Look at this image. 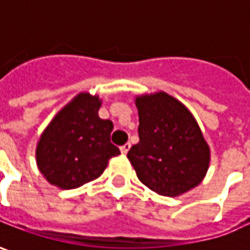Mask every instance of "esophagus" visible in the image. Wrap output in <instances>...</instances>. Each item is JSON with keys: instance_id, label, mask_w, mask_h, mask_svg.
I'll return each mask as SVG.
<instances>
[{"instance_id": "34e87169", "label": "esophagus", "mask_w": 250, "mask_h": 250, "mask_svg": "<svg viewBox=\"0 0 250 250\" xmlns=\"http://www.w3.org/2000/svg\"><path fill=\"white\" fill-rule=\"evenodd\" d=\"M129 150H130V143H126V145L121 146V152H122V154H128Z\"/></svg>"}]
</instances>
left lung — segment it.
<instances>
[{
    "mask_svg": "<svg viewBox=\"0 0 250 250\" xmlns=\"http://www.w3.org/2000/svg\"><path fill=\"white\" fill-rule=\"evenodd\" d=\"M139 143L128 158L142 183L165 197L198 186L210 161L209 146L187 107L165 92L136 98Z\"/></svg>",
    "mask_w": 250,
    "mask_h": 250,
    "instance_id": "left-lung-1",
    "label": "left lung"
}]
</instances>
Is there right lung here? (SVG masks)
Here are the masks:
<instances>
[{
    "instance_id": "add662e5",
    "label": "right lung",
    "mask_w": 250,
    "mask_h": 250,
    "mask_svg": "<svg viewBox=\"0 0 250 250\" xmlns=\"http://www.w3.org/2000/svg\"><path fill=\"white\" fill-rule=\"evenodd\" d=\"M102 100L77 95L59 111L37 145V165L45 179L63 190L98 179L120 148L110 142L113 122L102 120Z\"/></svg>"
}]
</instances>
